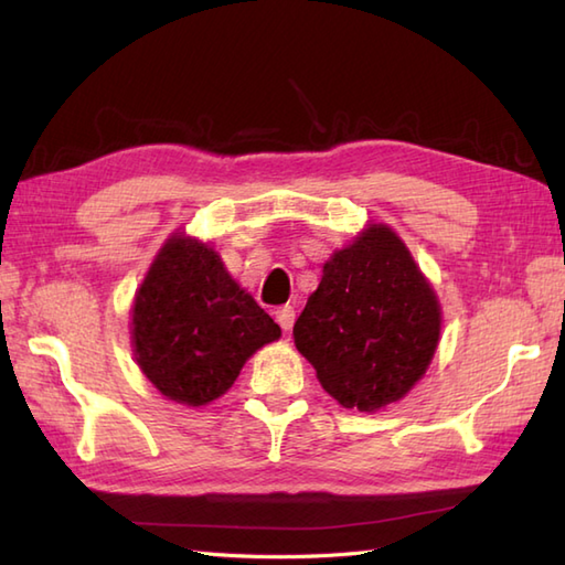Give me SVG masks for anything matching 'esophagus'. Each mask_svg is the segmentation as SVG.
<instances>
[{
  "label": "esophagus",
  "mask_w": 565,
  "mask_h": 565,
  "mask_svg": "<svg viewBox=\"0 0 565 565\" xmlns=\"http://www.w3.org/2000/svg\"><path fill=\"white\" fill-rule=\"evenodd\" d=\"M276 322H279L281 330H291L294 328V320H296V310L294 306H279L276 308Z\"/></svg>",
  "instance_id": "1"
}]
</instances>
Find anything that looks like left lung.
Returning a JSON list of instances; mask_svg holds the SVG:
<instances>
[{
	"label": "left lung",
	"mask_w": 565,
	"mask_h": 565,
	"mask_svg": "<svg viewBox=\"0 0 565 565\" xmlns=\"http://www.w3.org/2000/svg\"><path fill=\"white\" fill-rule=\"evenodd\" d=\"M294 340L334 401L371 413L401 401L429 366L437 296L391 227L374 225L322 267Z\"/></svg>",
	"instance_id": "obj_1"
}]
</instances>
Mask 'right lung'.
<instances>
[{"instance_id": "add662e5", "label": "right lung", "mask_w": 565, "mask_h": 565, "mask_svg": "<svg viewBox=\"0 0 565 565\" xmlns=\"http://www.w3.org/2000/svg\"><path fill=\"white\" fill-rule=\"evenodd\" d=\"M279 326L225 271L215 252L174 235L134 306L136 359L154 388L206 405L233 386L247 356L279 340Z\"/></svg>"}]
</instances>
